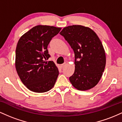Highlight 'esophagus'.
<instances>
[{"label":"esophagus","instance_id":"esophagus-1","mask_svg":"<svg viewBox=\"0 0 122 122\" xmlns=\"http://www.w3.org/2000/svg\"><path fill=\"white\" fill-rule=\"evenodd\" d=\"M66 65V63L65 62V63H64V64H61V66H61V68H64V66H65V65Z\"/></svg>","mask_w":122,"mask_h":122}]
</instances>
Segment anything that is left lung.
Instances as JSON below:
<instances>
[{
  "label": "left lung",
  "instance_id": "1",
  "mask_svg": "<svg viewBox=\"0 0 122 122\" xmlns=\"http://www.w3.org/2000/svg\"><path fill=\"white\" fill-rule=\"evenodd\" d=\"M60 34L75 53V70L69 77L71 84L80 91L93 88L101 79L106 63L100 39L92 29L81 25L64 27Z\"/></svg>",
  "mask_w": 122,
  "mask_h": 122
}]
</instances>
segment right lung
<instances>
[{"instance_id":"right-lung-1","label":"right lung","mask_w":122,"mask_h":122,"mask_svg":"<svg viewBox=\"0 0 122 122\" xmlns=\"http://www.w3.org/2000/svg\"><path fill=\"white\" fill-rule=\"evenodd\" d=\"M61 28L38 25L20 38L15 54V68L20 80L29 90L43 93L54 86L59 72L50 57L47 46Z\"/></svg>"}]
</instances>
